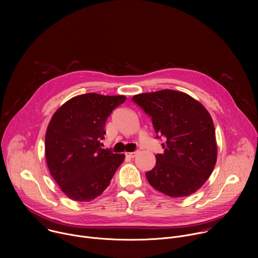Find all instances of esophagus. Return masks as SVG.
<instances>
[{
    "instance_id": "esophagus-1",
    "label": "esophagus",
    "mask_w": 258,
    "mask_h": 258,
    "mask_svg": "<svg viewBox=\"0 0 258 258\" xmlns=\"http://www.w3.org/2000/svg\"><path fill=\"white\" fill-rule=\"evenodd\" d=\"M137 154H138V152H126V153H125V155H126V156H128V157H131V158L136 157V156H137Z\"/></svg>"
}]
</instances>
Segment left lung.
I'll return each instance as SVG.
<instances>
[{
    "label": "left lung",
    "instance_id": "1",
    "mask_svg": "<svg viewBox=\"0 0 258 258\" xmlns=\"http://www.w3.org/2000/svg\"><path fill=\"white\" fill-rule=\"evenodd\" d=\"M132 100L151 116L158 135L164 136L163 154L146 177L157 191L185 197L209 178L217 159L213 120L207 109L190 95L161 90L136 95Z\"/></svg>",
    "mask_w": 258,
    "mask_h": 258
}]
</instances>
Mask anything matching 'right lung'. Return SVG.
<instances>
[{
  "label": "right lung",
  "mask_w": 258,
  "mask_h": 258,
  "mask_svg": "<svg viewBox=\"0 0 258 258\" xmlns=\"http://www.w3.org/2000/svg\"><path fill=\"white\" fill-rule=\"evenodd\" d=\"M125 96L89 93L65 102L46 132L45 154L52 177L71 200L89 202L100 196L124 160V154L102 149L107 117Z\"/></svg>",
  "instance_id": "add662e5"
}]
</instances>
